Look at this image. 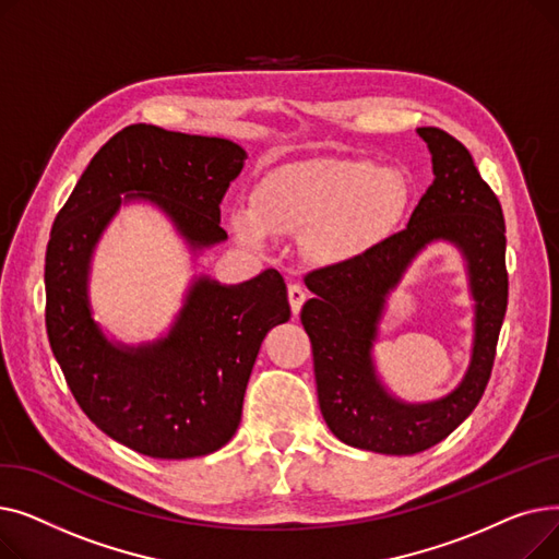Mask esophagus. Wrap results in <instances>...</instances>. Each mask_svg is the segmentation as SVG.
<instances>
[{"mask_svg":"<svg viewBox=\"0 0 559 559\" xmlns=\"http://www.w3.org/2000/svg\"><path fill=\"white\" fill-rule=\"evenodd\" d=\"M287 299H289L292 312L299 314V312H301V306H304L306 299H308V295H306V289H304L299 283H289V285H287Z\"/></svg>","mask_w":559,"mask_h":559,"instance_id":"34e87169","label":"esophagus"}]
</instances>
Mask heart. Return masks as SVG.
<instances>
[{"mask_svg":"<svg viewBox=\"0 0 559 559\" xmlns=\"http://www.w3.org/2000/svg\"><path fill=\"white\" fill-rule=\"evenodd\" d=\"M396 174L367 160H319L264 176L251 203H235L230 226L262 249L274 235H300L304 253L324 267L365 255L390 238L405 213Z\"/></svg>","mask_w":559,"mask_h":559,"instance_id":"b5f03b06","label":"heart"}]
</instances>
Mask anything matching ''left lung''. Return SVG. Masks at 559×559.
<instances>
[{
    "label": "left lung",
    "mask_w": 559,
    "mask_h": 559,
    "mask_svg": "<svg viewBox=\"0 0 559 559\" xmlns=\"http://www.w3.org/2000/svg\"><path fill=\"white\" fill-rule=\"evenodd\" d=\"M417 133L428 144L435 179L407 226L356 260L310 272L306 285L317 297L301 310L324 421L340 442L385 455L421 453L474 413L489 383L508 308L501 203L460 140L435 127ZM437 239L455 243L467 262L477 301L473 362L447 397L405 404L379 383L370 348L389 292Z\"/></svg>",
    "instance_id": "obj_1"
}]
</instances>
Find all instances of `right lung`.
Masks as SVG:
<instances>
[{
    "instance_id": "obj_1",
    "label": "right lung",
    "mask_w": 559,
    "mask_h": 559,
    "mask_svg": "<svg viewBox=\"0 0 559 559\" xmlns=\"http://www.w3.org/2000/svg\"><path fill=\"white\" fill-rule=\"evenodd\" d=\"M245 158L224 138L131 124L95 154L53 219L45 255L53 358L87 419L142 455L186 460L228 442L260 344L289 319L287 287L276 270L240 285L199 276L169 333L129 346L110 342L93 319L95 247L129 201L154 203L192 251L224 242L219 203Z\"/></svg>"
}]
</instances>
